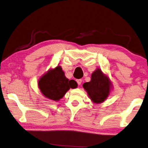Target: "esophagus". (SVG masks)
<instances>
[{
    "instance_id": "esophagus-1",
    "label": "esophagus",
    "mask_w": 148,
    "mask_h": 148,
    "mask_svg": "<svg viewBox=\"0 0 148 148\" xmlns=\"http://www.w3.org/2000/svg\"><path fill=\"white\" fill-rule=\"evenodd\" d=\"M77 84H78L79 85H81V83H82V80L81 79H77Z\"/></svg>"
}]
</instances>
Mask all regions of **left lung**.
<instances>
[{"mask_svg": "<svg viewBox=\"0 0 148 148\" xmlns=\"http://www.w3.org/2000/svg\"><path fill=\"white\" fill-rule=\"evenodd\" d=\"M82 86L90 99L95 103H101L107 99L112 88L109 78L100 69L93 72L91 81L85 82Z\"/></svg>", "mask_w": 148, "mask_h": 148, "instance_id": "left-lung-1", "label": "left lung"}]
</instances>
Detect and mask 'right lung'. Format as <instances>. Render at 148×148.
I'll return each instance as SVG.
<instances>
[{
  "label": "right lung",
  "instance_id": "obj_1",
  "mask_svg": "<svg viewBox=\"0 0 148 148\" xmlns=\"http://www.w3.org/2000/svg\"><path fill=\"white\" fill-rule=\"evenodd\" d=\"M38 87L42 94L47 98L58 101L71 88H75L77 83L67 79L62 67L58 66L49 69L38 81Z\"/></svg>",
  "mask_w": 148,
  "mask_h": 148
}]
</instances>
